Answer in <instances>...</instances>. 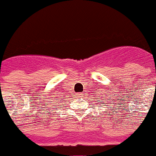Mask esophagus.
I'll return each mask as SVG.
<instances>
[{
	"label": "esophagus",
	"instance_id": "obj_1",
	"mask_svg": "<svg viewBox=\"0 0 156 156\" xmlns=\"http://www.w3.org/2000/svg\"><path fill=\"white\" fill-rule=\"evenodd\" d=\"M77 97H78V98H81V97H82V93H78V94L77 95Z\"/></svg>",
	"mask_w": 156,
	"mask_h": 156
}]
</instances>
